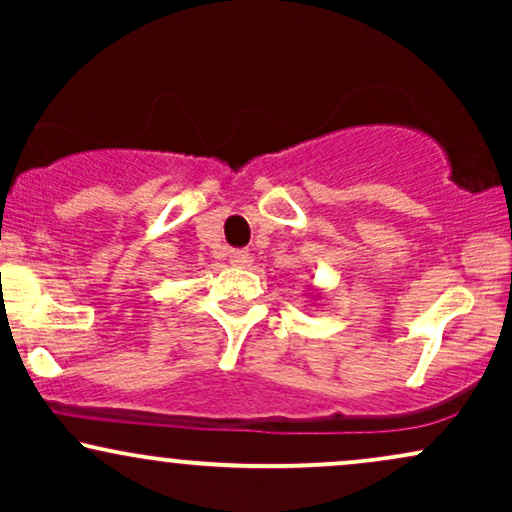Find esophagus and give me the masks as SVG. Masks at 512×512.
Returning <instances> with one entry per match:
<instances>
[{"label":"esophagus","instance_id":"1","mask_svg":"<svg viewBox=\"0 0 512 512\" xmlns=\"http://www.w3.org/2000/svg\"><path fill=\"white\" fill-rule=\"evenodd\" d=\"M228 260H231L233 267H248L252 262V255L248 250H233L231 255H228Z\"/></svg>","mask_w":512,"mask_h":512}]
</instances>
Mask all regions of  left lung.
<instances>
[{
  "instance_id": "8db88e82",
  "label": "left lung",
  "mask_w": 512,
  "mask_h": 512,
  "mask_svg": "<svg viewBox=\"0 0 512 512\" xmlns=\"http://www.w3.org/2000/svg\"><path fill=\"white\" fill-rule=\"evenodd\" d=\"M315 298H317V296H315ZM315 298H313V301H315Z\"/></svg>"
}]
</instances>
